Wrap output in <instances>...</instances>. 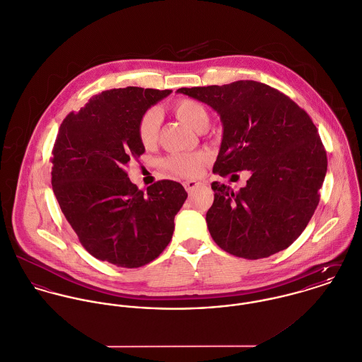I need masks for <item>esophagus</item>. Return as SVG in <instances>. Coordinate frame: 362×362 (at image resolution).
<instances>
[{"label":"esophagus","instance_id":"obj_1","mask_svg":"<svg viewBox=\"0 0 362 362\" xmlns=\"http://www.w3.org/2000/svg\"><path fill=\"white\" fill-rule=\"evenodd\" d=\"M183 185H185V189H186V192H187L189 194L193 193L197 187H200L201 186L200 182H196V180H187V182H185Z\"/></svg>","mask_w":362,"mask_h":362}]
</instances>
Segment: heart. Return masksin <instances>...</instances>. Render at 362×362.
Listing matches in <instances>:
<instances>
[{"label":"heart","mask_w":362,"mask_h":362,"mask_svg":"<svg viewBox=\"0 0 362 362\" xmlns=\"http://www.w3.org/2000/svg\"><path fill=\"white\" fill-rule=\"evenodd\" d=\"M172 110L180 121L197 132H202L208 127L209 114L199 101L182 98L173 104ZM160 122V114L156 108L147 110L140 117L137 123V137L143 147L150 148L157 143ZM163 163L166 169L179 176L194 177L202 172L206 163V157L204 154H172Z\"/></svg>","instance_id":"heart-1"}]
</instances>
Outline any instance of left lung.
<instances>
[{
	"instance_id": "left-lung-1",
	"label": "left lung",
	"mask_w": 362,
	"mask_h": 362,
	"mask_svg": "<svg viewBox=\"0 0 362 362\" xmlns=\"http://www.w3.org/2000/svg\"><path fill=\"white\" fill-rule=\"evenodd\" d=\"M221 117L223 136L214 173L250 170L233 192L214 182L206 225L226 252L267 258L287 248L307 228L320 202L327 158L310 115L279 90L254 81L182 87Z\"/></svg>"
}]
</instances>
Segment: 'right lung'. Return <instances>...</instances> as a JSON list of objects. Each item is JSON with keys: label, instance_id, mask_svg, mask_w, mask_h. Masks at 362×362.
Instances as JSON below:
<instances>
[{"label": "right lung", "instance_id": "right-lung-1", "mask_svg": "<svg viewBox=\"0 0 362 362\" xmlns=\"http://www.w3.org/2000/svg\"><path fill=\"white\" fill-rule=\"evenodd\" d=\"M170 90L141 87L103 91L61 123L52 148L51 185L81 245L97 259L139 268L166 248L185 187L160 180L139 190L126 173L144 147L140 117Z\"/></svg>", "mask_w": 362, "mask_h": 362}]
</instances>
